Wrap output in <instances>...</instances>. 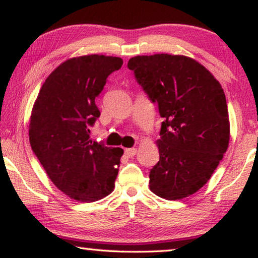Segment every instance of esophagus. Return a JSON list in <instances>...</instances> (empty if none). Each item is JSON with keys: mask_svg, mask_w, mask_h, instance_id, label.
<instances>
[{"mask_svg": "<svg viewBox=\"0 0 258 258\" xmlns=\"http://www.w3.org/2000/svg\"><path fill=\"white\" fill-rule=\"evenodd\" d=\"M136 153H137V150L135 149V147H132V149H124V154L126 155V157H129V158L135 157V155H136Z\"/></svg>", "mask_w": 258, "mask_h": 258, "instance_id": "1", "label": "esophagus"}]
</instances>
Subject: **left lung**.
<instances>
[{"mask_svg":"<svg viewBox=\"0 0 258 258\" xmlns=\"http://www.w3.org/2000/svg\"><path fill=\"white\" fill-rule=\"evenodd\" d=\"M128 67L163 117L150 189L167 200L192 196L210 179L229 147L224 90L205 66L183 54L136 56Z\"/></svg>","mask_w":258,"mask_h":258,"instance_id":"8db88e82","label":"left lung"}]
</instances>
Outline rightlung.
<instances>
[{
	"label": "right lung",
	"instance_id": "add662e5",
	"mask_svg": "<svg viewBox=\"0 0 258 258\" xmlns=\"http://www.w3.org/2000/svg\"><path fill=\"white\" fill-rule=\"evenodd\" d=\"M120 57L70 58L45 79L29 119L32 150L57 188L71 199L94 202L114 189L123 150L90 139L100 112L95 103Z\"/></svg>",
	"mask_w": 258,
	"mask_h": 258
}]
</instances>
